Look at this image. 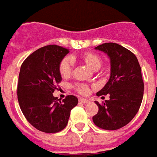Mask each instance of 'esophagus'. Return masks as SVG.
<instances>
[{"label":"esophagus","instance_id":"1","mask_svg":"<svg viewBox=\"0 0 157 157\" xmlns=\"http://www.w3.org/2000/svg\"><path fill=\"white\" fill-rule=\"evenodd\" d=\"M79 102H82V103H88V102H90V101L86 98H80L79 99Z\"/></svg>","mask_w":157,"mask_h":157}]
</instances>
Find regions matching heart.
I'll list each match as a JSON object with an SVG mask.
<instances>
[{
	"label": "heart",
	"mask_w": 157,
	"mask_h": 157,
	"mask_svg": "<svg viewBox=\"0 0 157 157\" xmlns=\"http://www.w3.org/2000/svg\"><path fill=\"white\" fill-rule=\"evenodd\" d=\"M81 59L90 68L94 71L98 70L102 64V58L98 54L92 51H86L81 55ZM74 67L73 59L70 56H65L62 59L59 64V72L63 78H67L71 75ZM75 89L82 95L87 94L89 92L88 86L83 83H77L75 85Z\"/></svg>",
	"instance_id": "obj_1"
}]
</instances>
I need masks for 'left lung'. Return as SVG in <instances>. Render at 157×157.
<instances>
[{"instance_id": "1", "label": "left lung", "mask_w": 157, "mask_h": 157, "mask_svg": "<svg viewBox=\"0 0 157 157\" xmlns=\"http://www.w3.org/2000/svg\"><path fill=\"white\" fill-rule=\"evenodd\" d=\"M109 55L111 63L110 78L97 96L109 95V100L98 106V112L92 117L99 128L115 130L128 124L141 105L144 82L141 68L131 51L116 43H105L96 47Z\"/></svg>"}]
</instances>
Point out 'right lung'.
<instances>
[{"label": "right lung", "instance_id": "obj_1", "mask_svg": "<svg viewBox=\"0 0 157 157\" xmlns=\"http://www.w3.org/2000/svg\"><path fill=\"white\" fill-rule=\"evenodd\" d=\"M69 49L51 44L37 49L21 65L17 83L19 106L26 119L44 133H57L66 127L78 99L68 95L59 100L53 96L61 82L59 64Z\"/></svg>", "mask_w": 157, "mask_h": 157}]
</instances>
